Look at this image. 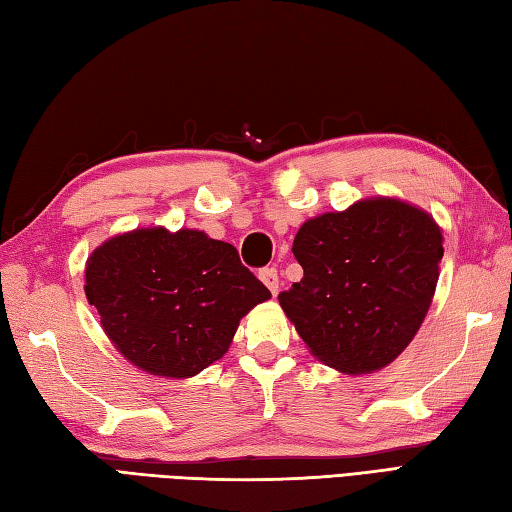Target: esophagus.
I'll use <instances>...</instances> for the list:
<instances>
[{
    "label": "esophagus",
    "instance_id": "34e87169",
    "mask_svg": "<svg viewBox=\"0 0 512 512\" xmlns=\"http://www.w3.org/2000/svg\"><path fill=\"white\" fill-rule=\"evenodd\" d=\"M259 279L264 281L266 288L273 292V295H277V292H279V275H277L275 268H264L262 273H259Z\"/></svg>",
    "mask_w": 512,
    "mask_h": 512
}]
</instances>
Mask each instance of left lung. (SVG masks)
<instances>
[{"label": "left lung", "instance_id": "8db88e82", "mask_svg": "<svg viewBox=\"0 0 512 512\" xmlns=\"http://www.w3.org/2000/svg\"><path fill=\"white\" fill-rule=\"evenodd\" d=\"M303 279L279 303L310 352L343 374H372L427 317L444 255L436 220L396 198H369L303 222L292 244Z\"/></svg>", "mask_w": 512, "mask_h": 512}]
</instances>
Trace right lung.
<instances>
[{
	"instance_id": "1",
	"label": "right lung",
	"mask_w": 512,
	"mask_h": 512,
	"mask_svg": "<svg viewBox=\"0 0 512 512\" xmlns=\"http://www.w3.org/2000/svg\"><path fill=\"white\" fill-rule=\"evenodd\" d=\"M85 297L107 339L147 374L191 378L222 358L242 317L270 290L237 248L202 231L136 228L85 264Z\"/></svg>"
}]
</instances>
